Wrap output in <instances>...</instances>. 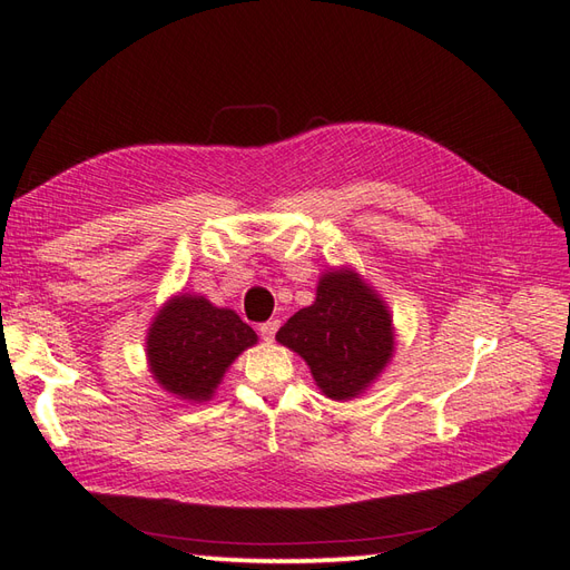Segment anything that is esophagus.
Here are the masks:
<instances>
[{"instance_id": "esophagus-1", "label": "esophagus", "mask_w": 570, "mask_h": 570, "mask_svg": "<svg viewBox=\"0 0 570 570\" xmlns=\"http://www.w3.org/2000/svg\"><path fill=\"white\" fill-rule=\"evenodd\" d=\"M279 320H267V323H262L259 325V334H262V340L265 342H272L274 340V334H276V330H279Z\"/></svg>"}]
</instances>
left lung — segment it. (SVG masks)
<instances>
[{
    "label": "left lung",
    "instance_id": "left-lung-1",
    "mask_svg": "<svg viewBox=\"0 0 570 570\" xmlns=\"http://www.w3.org/2000/svg\"><path fill=\"white\" fill-rule=\"evenodd\" d=\"M276 342L308 363L325 397L346 402L363 395L395 354L390 305L352 267L323 272L315 301L276 332Z\"/></svg>",
    "mask_w": 570,
    "mask_h": 570
}]
</instances>
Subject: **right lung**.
I'll return each mask as SVG.
<instances>
[{"label":"right lung","mask_w":570,"mask_h":570,"mask_svg":"<svg viewBox=\"0 0 570 570\" xmlns=\"http://www.w3.org/2000/svg\"><path fill=\"white\" fill-rule=\"evenodd\" d=\"M255 344V330L236 311L197 294H175L146 332V363L168 395L202 404L214 397L230 363Z\"/></svg>","instance_id":"right-lung-1"}]
</instances>
